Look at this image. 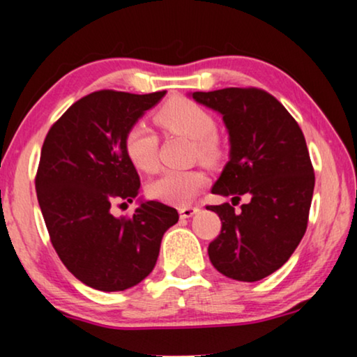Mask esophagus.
I'll use <instances>...</instances> for the list:
<instances>
[{
	"instance_id": "1",
	"label": "esophagus",
	"mask_w": 357,
	"mask_h": 357,
	"mask_svg": "<svg viewBox=\"0 0 357 357\" xmlns=\"http://www.w3.org/2000/svg\"><path fill=\"white\" fill-rule=\"evenodd\" d=\"M199 211V208L198 206H182L178 209V213H180V218H192L193 214H197Z\"/></svg>"
}]
</instances>
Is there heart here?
<instances>
[{
  "instance_id": "1",
  "label": "heart",
  "mask_w": 357,
  "mask_h": 357,
  "mask_svg": "<svg viewBox=\"0 0 357 357\" xmlns=\"http://www.w3.org/2000/svg\"><path fill=\"white\" fill-rule=\"evenodd\" d=\"M155 123L167 133L185 136L193 141V154L206 164H216L222 155V144L216 135L213 114L197 102L174 97L154 115ZM159 138L146 123L131 125L125 135V153L136 169L153 174L159 169ZM206 183L199 170H170L153 180L148 192L165 203H190Z\"/></svg>"
}]
</instances>
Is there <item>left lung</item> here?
Returning <instances> with one entry per match:
<instances>
[{"mask_svg": "<svg viewBox=\"0 0 357 357\" xmlns=\"http://www.w3.org/2000/svg\"><path fill=\"white\" fill-rule=\"evenodd\" d=\"M193 99L219 112L229 131V162L211 192L250 197L241 211L206 206L222 222L209 260L232 280L260 281L289 260L305 234L315 185L305 138L281 102L257 87L193 92Z\"/></svg>", "mask_w": 357, "mask_h": 357, "instance_id": "1", "label": "left lung"}]
</instances>
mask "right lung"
<instances>
[{"instance_id": "add662e5", "label": "right lung", "mask_w": 357, "mask_h": 357, "mask_svg": "<svg viewBox=\"0 0 357 357\" xmlns=\"http://www.w3.org/2000/svg\"><path fill=\"white\" fill-rule=\"evenodd\" d=\"M165 91L130 94L97 91L75 102L43 141L36 190L52 245L86 286L114 292L144 280L158 261L175 208L141 202L133 216L115 218V203H131L139 175L125 153V135Z\"/></svg>"}]
</instances>
